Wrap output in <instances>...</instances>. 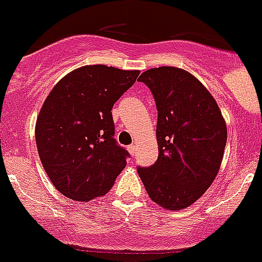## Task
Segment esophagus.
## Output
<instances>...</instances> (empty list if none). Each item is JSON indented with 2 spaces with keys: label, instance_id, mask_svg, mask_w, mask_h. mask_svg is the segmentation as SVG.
<instances>
[{
  "label": "esophagus",
  "instance_id": "esophagus-1",
  "mask_svg": "<svg viewBox=\"0 0 262 262\" xmlns=\"http://www.w3.org/2000/svg\"><path fill=\"white\" fill-rule=\"evenodd\" d=\"M127 150L130 151L131 155H135V151H136V146H135V145H130V146L127 147Z\"/></svg>",
  "mask_w": 262,
  "mask_h": 262
}]
</instances>
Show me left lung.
Segmentation results:
<instances>
[{
  "label": "left lung",
  "mask_w": 262,
  "mask_h": 262,
  "mask_svg": "<svg viewBox=\"0 0 262 262\" xmlns=\"http://www.w3.org/2000/svg\"><path fill=\"white\" fill-rule=\"evenodd\" d=\"M158 111V159L137 168L147 195L167 210L192 205L219 172L227 126L209 90L190 72L162 66L142 72Z\"/></svg>",
  "instance_id": "obj_1"
}]
</instances>
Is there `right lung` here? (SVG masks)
<instances>
[{
  "label": "right lung",
  "instance_id": "add662e5",
  "mask_svg": "<svg viewBox=\"0 0 262 262\" xmlns=\"http://www.w3.org/2000/svg\"><path fill=\"white\" fill-rule=\"evenodd\" d=\"M140 71L93 64L62 77L35 125L44 170L66 198L90 201L105 195L130 157L117 144L113 104L136 81Z\"/></svg>",
  "mask_w": 262,
  "mask_h": 262
}]
</instances>
